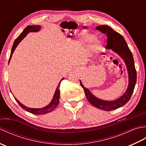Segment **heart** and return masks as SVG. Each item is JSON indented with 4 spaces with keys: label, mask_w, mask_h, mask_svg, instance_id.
I'll return each instance as SVG.
<instances>
[{
    "label": "heart",
    "mask_w": 146,
    "mask_h": 146,
    "mask_svg": "<svg viewBox=\"0 0 146 146\" xmlns=\"http://www.w3.org/2000/svg\"><path fill=\"white\" fill-rule=\"evenodd\" d=\"M94 39V36L92 35H90V34H85L83 36V42L84 44H88V43H90L92 42L93 40ZM100 42L98 41H95V42L94 43V44L92 45V48L93 49V51H97L98 49H100Z\"/></svg>",
    "instance_id": "heart-1"
}]
</instances>
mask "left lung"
Here are the masks:
<instances>
[{
	"label": "left lung",
	"instance_id": "1",
	"mask_svg": "<svg viewBox=\"0 0 146 146\" xmlns=\"http://www.w3.org/2000/svg\"><path fill=\"white\" fill-rule=\"evenodd\" d=\"M96 29L107 35L106 48L112 49L125 62L129 75L128 87L124 94L119 98L113 101H106L95 97L88 88L83 85L81 80L80 82L81 86L84 90L86 98L93 106L102 110L110 111L123 106L131 99L137 80V73L132 52L129 48L123 37L107 25L98 26Z\"/></svg>",
	"mask_w": 146,
	"mask_h": 146
}]
</instances>
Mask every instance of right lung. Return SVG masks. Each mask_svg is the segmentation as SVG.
I'll return each mask as SVG.
<instances>
[{
  "instance_id": "obj_1",
  "label": "right lung",
  "mask_w": 146,
  "mask_h": 146,
  "mask_svg": "<svg viewBox=\"0 0 146 146\" xmlns=\"http://www.w3.org/2000/svg\"><path fill=\"white\" fill-rule=\"evenodd\" d=\"M40 29H41V26H28L27 27H26L25 29H24L23 33H22L21 35L19 36L15 40L13 46H12V49H11L10 58H9V63L11 61L12 55V54H13V52L15 49V48H16L17 45L19 44V43L22 41V40L25 38L26 35L29 33H30V32H38ZM63 79H64V78L63 79H61L60 82L59 83V84L57 86L56 90L54 95L53 96V98H52V100L51 102V103L49 105H48L47 106H46L44 107L41 108H29V107L25 106V105H24L23 104H22L21 102L15 98V100L17 101L19 105L20 106L23 108V109H24L27 111H28V112H30L31 113L35 114V115H43V114H46V113L51 112V111L53 110L59 104V102H60V85L61 82L62 81V80H63Z\"/></svg>"
}]
</instances>
